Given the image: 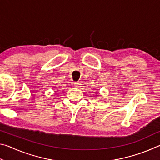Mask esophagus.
<instances>
[{
	"mask_svg": "<svg viewBox=\"0 0 160 160\" xmlns=\"http://www.w3.org/2000/svg\"><path fill=\"white\" fill-rule=\"evenodd\" d=\"M80 82H74V86H75V88H79L80 87Z\"/></svg>",
	"mask_w": 160,
	"mask_h": 160,
	"instance_id": "esophagus-1",
	"label": "esophagus"
}]
</instances>
